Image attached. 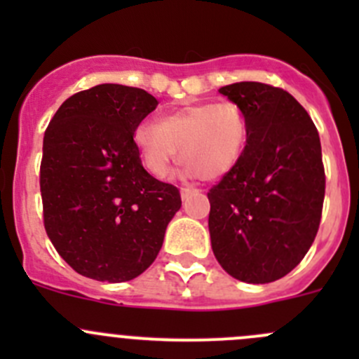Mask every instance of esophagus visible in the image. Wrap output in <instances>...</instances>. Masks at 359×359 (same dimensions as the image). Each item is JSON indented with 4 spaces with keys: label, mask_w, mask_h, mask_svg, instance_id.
Wrapping results in <instances>:
<instances>
[{
    "label": "esophagus",
    "mask_w": 359,
    "mask_h": 359,
    "mask_svg": "<svg viewBox=\"0 0 359 359\" xmlns=\"http://www.w3.org/2000/svg\"><path fill=\"white\" fill-rule=\"evenodd\" d=\"M200 191L194 189V187H189V186H184L182 189H180V196H182V200H186V198H189L191 194H198Z\"/></svg>",
    "instance_id": "1"
}]
</instances>
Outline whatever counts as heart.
I'll return each instance as SVG.
<instances>
[{"label":"heart","instance_id":"obj_1","mask_svg":"<svg viewBox=\"0 0 359 359\" xmlns=\"http://www.w3.org/2000/svg\"><path fill=\"white\" fill-rule=\"evenodd\" d=\"M144 166L158 179L172 172L180 147L186 175L206 180L227 175L248 142V119L234 102H200L140 123L133 133Z\"/></svg>","mask_w":359,"mask_h":359}]
</instances>
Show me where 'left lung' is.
<instances>
[{
  "mask_svg": "<svg viewBox=\"0 0 359 359\" xmlns=\"http://www.w3.org/2000/svg\"><path fill=\"white\" fill-rule=\"evenodd\" d=\"M248 119L238 165L208 191L215 259L245 283L287 276L320 229L325 166L318 130L283 88L257 81L222 86Z\"/></svg>",
  "mask_w": 359,
  "mask_h": 359,
  "instance_id": "8db88e82",
  "label": "left lung"
}]
</instances>
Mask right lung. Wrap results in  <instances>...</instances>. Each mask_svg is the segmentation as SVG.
Masks as SVG:
<instances>
[{"mask_svg": "<svg viewBox=\"0 0 359 359\" xmlns=\"http://www.w3.org/2000/svg\"><path fill=\"white\" fill-rule=\"evenodd\" d=\"M158 100L146 90L97 85L71 95L43 139V224L81 276L119 283L142 274L182 205L142 166L133 133Z\"/></svg>", "mask_w": 359, "mask_h": 359, "instance_id": "obj_1", "label": "right lung"}]
</instances>
